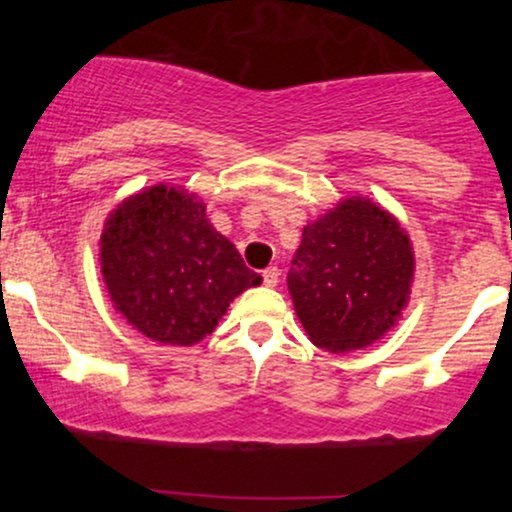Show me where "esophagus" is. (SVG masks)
Segmentation results:
<instances>
[{
    "label": "esophagus",
    "instance_id": "34e87169",
    "mask_svg": "<svg viewBox=\"0 0 512 512\" xmlns=\"http://www.w3.org/2000/svg\"><path fill=\"white\" fill-rule=\"evenodd\" d=\"M262 279H264V286H269V289H274L276 284H279V269L276 267H267L262 272Z\"/></svg>",
    "mask_w": 512,
    "mask_h": 512
}]
</instances>
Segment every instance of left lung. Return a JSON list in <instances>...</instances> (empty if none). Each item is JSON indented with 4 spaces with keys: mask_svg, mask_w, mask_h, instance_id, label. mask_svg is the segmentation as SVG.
Here are the masks:
<instances>
[{
    "mask_svg": "<svg viewBox=\"0 0 512 512\" xmlns=\"http://www.w3.org/2000/svg\"><path fill=\"white\" fill-rule=\"evenodd\" d=\"M414 272L407 231L373 199L354 195L303 228L286 284L310 342L349 354L397 325Z\"/></svg>",
    "mask_w": 512,
    "mask_h": 512,
    "instance_id": "1",
    "label": "left lung"
}]
</instances>
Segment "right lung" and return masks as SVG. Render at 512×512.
Returning <instances> with one entry per match:
<instances>
[{"label":"right lung","instance_id":"1","mask_svg":"<svg viewBox=\"0 0 512 512\" xmlns=\"http://www.w3.org/2000/svg\"><path fill=\"white\" fill-rule=\"evenodd\" d=\"M101 274L129 325L158 344L192 346L219 325L228 305L262 281L207 219L185 187H144L103 223Z\"/></svg>","mask_w":512,"mask_h":512}]
</instances>
